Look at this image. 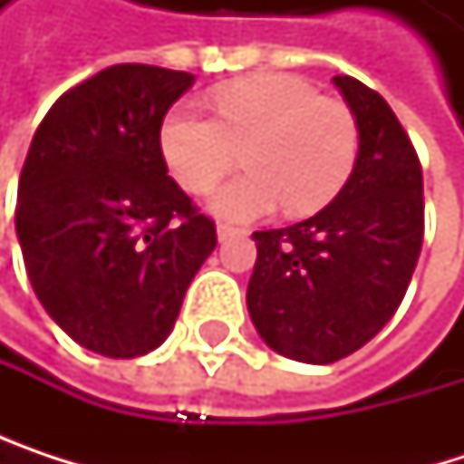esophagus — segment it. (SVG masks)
<instances>
[{"instance_id": "obj_1", "label": "esophagus", "mask_w": 464, "mask_h": 464, "mask_svg": "<svg viewBox=\"0 0 464 464\" xmlns=\"http://www.w3.org/2000/svg\"><path fill=\"white\" fill-rule=\"evenodd\" d=\"M241 233H246L244 228H233V226H228V223H220L218 226V238L220 241H228V238H233V236H241Z\"/></svg>"}]
</instances>
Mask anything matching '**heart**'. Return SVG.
Returning a JSON list of instances; mask_svg holds the SVG:
<instances>
[{
	"label": "heart",
	"mask_w": 464,
	"mask_h": 464,
	"mask_svg": "<svg viewBox=\"0 0 464 464\" xmlns=\"http://www.w3.org/2000/svg\"><path fill=\"white\" fill-rule=\"evenodd\" d=\"M160 152L188 193H209L238 160L244 174L215 190L209 207L228 220L324 207L349 179L360 126L354 112L295 74H252L212 93V118L179 104L160 123Z\"/></svg>",
	"instance_id": "heart-1"
}]
</instances>
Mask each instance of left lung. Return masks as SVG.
<instances>
[{"mask_svg":"<svg viewBox=\"0 0 464 464\" xmlns=\"http://www.w3.org/2000/svg\"><path fill=\"white\" fill-rule=\"evenodd\" d=\"M360 126L341 193L314 218L255 231L246 309L260 338L301 362H335L398 312L424 238L421 163L390 104L349 74L333 77Z\"/></svg>","mask_w":464,"mask_h":464,"instance_id":"8db88e82","label":"left lung"}]
</instances>
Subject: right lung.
Masks as SVG:
<instances>
[{"instance_id":"add662e5","label":"right lung","mask_w":464,"mask_h":464,"mask_svg":"<svg viewBox=\"0 0 464 464\" xmlns=\"http://www.w3.org/2000/svg\"><path fill=\"white\" fill-rule=\"evenodd\" d=\"M193 74L118 63L69 88L21 169L15 231L45 312L80 346L140 357L166 341L218 246L215 220L169 177L166 110Z\"/></svg>"}]
</instances>
